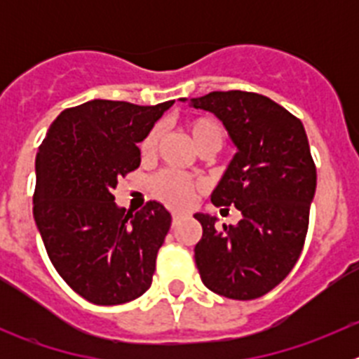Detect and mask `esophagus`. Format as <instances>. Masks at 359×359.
Returning <instances> with one entry per match:
<instances>
[{"label":"esophagus","mask_w":359,"mask_h":359,"mask_svg":"<svg viewBox=\"0 0 359 359\" xmlns=\"http://www.w3.org/2000/svg\"><path fill=\"white\" fill-rule=\"evenodd\" d=\"M182 219H185V214L174 212V214H172V226H177V224L182 223Z\"/></svg>","instance_id":"obj_1"}]
</instances>
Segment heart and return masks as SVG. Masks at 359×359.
<instances>
[{
	"instance_id": "1",
	"label": "heart",
	"mask_w": 359,
	"mask_h": 359,
	"mask_svg": "<svg viewBox=\"0 0 359 359\" xmlns=\"http://www.w3.org/2000/svg\"><path fill=\"white\" fill-rule=\"evenodd\" d=\"M187 131L190 135V140L196 145V149L203 147L207 144H223V131L217 123L208 118H194L187 123ZM161 129L152 128L144 140L140 142V152L144 158H151L156 152V145L160 142ZM152 194L156 196L160 201L169 205L172 208H187L192 205L196 196V185L192 180L182 176V174L172 172V170H165L158 174L151 183Z\"/></svg>"
}]
</instances>
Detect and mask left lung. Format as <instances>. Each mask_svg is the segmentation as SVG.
<instances>
[{
    "label": "left lung",
    "mask_w": 359,
    "mask_h": 359,
    "mask_svg": "<svg viewBox=\"0 0 359 359\" xmlns=\"http://www.w3.org/2000/svg\"><path fill=\"white\" fill-rule=\"evenodd\" d=\"M185 102L187 98H182ZM223 122L236 154L210 199L241 221L194 214L203 237L194 248L203 284L221 297L253 300L287 277L302 253L316 190V167L302 122L271 98L248 91H212L190 98Z\"/></svg>",
    "instance_id": "1"
}]
</instances>
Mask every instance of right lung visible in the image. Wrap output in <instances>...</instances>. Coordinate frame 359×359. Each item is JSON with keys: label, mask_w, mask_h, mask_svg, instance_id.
<instances>
[{"label": "right lung", "mask_w": 359, "mask_h": 359, "mask_svg": "<svg viewBox=\"0 0 359 359\" xmlns=\"http://www.w3.org/2000/svg\"><path fill=\"white\" fill-rule=\"evenodd\" d=\"M174 100L136 106L95 98L65 109L36 156L34 219L57 273L97 306H116L151 287L169 210L149 201L126 212L118 177L140 167L138 142Z\"/></svg>", "instance_id": "right-lung-1"}]
</instances>
